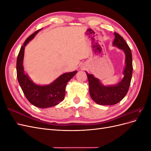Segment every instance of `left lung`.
<instances>
[{
    "label": "left lung",
    "mask_w": 151,
    "mask_h": 151,
    "mask_svg": "<svg viewBox=\"0 0 151 151\" xmlns=\"http://www.w3.org/2000/svg\"><path fill=\"white\" fill-rule=\"evenodd\" d=\"M114 35L115 40L113 46L122 50L125 56L123 78L117 84L104 86L99 79L86 71L89 81L91 98L97 104L101 105H113L122 101L129 91L133 72L130 48L120 35L116 33H114Z\"/></svg>",
    "instance_id": "obj_1"
}]
</instances>
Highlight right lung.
I'll return each mask as SVG.
<instances>
[{
    "label": "right lung",
    "mask_w": 151,
    "mask_h": 151,
    "mask_svg": "<svg viewBox=\"0 0 151 151\" xmlns=\"http://www.w3.org/2000/svg\"><path fill=\"white\" fill-rule=\"evenodd\" d=\"M41 29L30 35L22 45L17 58L16 70L18 82L27 99L36 107L47 108L56 106L63 101L65 94L66 85L77 71L64 73L47 85L36 84L33 83L24 70V49L26 45L35 38Z\"/></svg>",
    "instance_id": "right-lung-1"
}]
</instances>
